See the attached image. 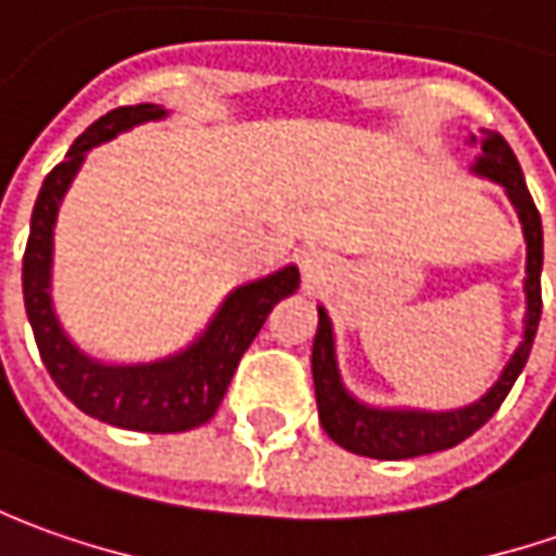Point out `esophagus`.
Segmentation results:
<instances>
[{"instance_id":"1","label":"esophagus","mask_w":556,"mask_h":556,"mask_svg":"<svg viewBox=\"0 0 556 556\" xmlns=\"http://www.w3.org/2000/svg\"><path fill=\"white\" fill-rule=\"evenodd\" d=\"M326 267H329V255H326V252H319V249H307V252L301 255V274H304L307 282L323 279Z\"/></svg>"}]
</instances>
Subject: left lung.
<instances>
[{"instance_id": "obj_1", "label": "left lung", "mask_w": 556, "mask_h": 556, "mask_svg": "<svg viewBox=\"0 0 556 556\" xmlns=\"http://www.w3.org/2000/svg\"><path fill=\"white\" fill-rule=\"evenodd\" d=\"M473 141L480 144V160L473 165V172L505 187L517 215L523 220V233H527V332H523V344L514 351L502 378L492 384V391L480 396L473 406L455 412L369 409V406L356 403L354 396H348V391L341 388L336 369V348H332V323L319 307V326H316L314 354H311L316 409H319L323 431L348 452L396 462V458H415V455H428V452L452 450L465 437L480 431L498 412V406L505 403V396L514 388L517 375L527 366L532 341L539 332V319H542V218L529 197L520 163L505 138L498 131H483V138H473Z\"/></svg>"}]
</instances>
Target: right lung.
Returning a JSON list of instances; mask_svg holds the SVG:
<instances>
[{"label":"right lung","mask_w":556,"mask_h":556,"mask_svg":"<svg viewBox=\"0 0 556 556\" xmlns=\"http://www.w3.org/2000/svg\"><path fill=\"white\" fill-rule=\"evenodd\" d=\"M160 116H165V110L156 104L110 110L98 123L88 125L67 150V160L46 175L29 218V240L24 252V307L39 356L51 381L70 403H76L91 418L125 431L181 433L200 428L218 412L227 384L237 372L242 354L261 332L267 314L274 311L279 298L292 295L298 289V270L282 267L274 277L237 289L224 301L205 336L184 354L168 356L163 363L104 366L70 344V338L54 319L49 298L51 230L58 218V205L91 147L116 138L131 125Z\"/></svg>","instance_id":"1"}]
</instances>
